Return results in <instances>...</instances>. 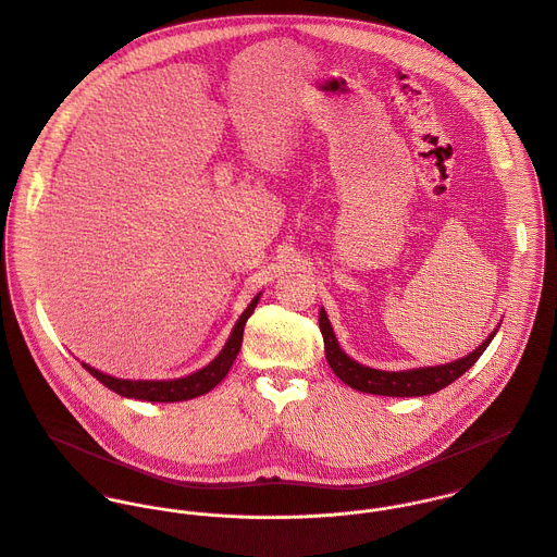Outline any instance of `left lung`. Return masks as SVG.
<instances>
[{"instance_id": "left-lung-1", "label": "left lung", "mask_w": 557, "mask_h": 557, "mask_svg": "<svg viewBox=\"0 0 557 557\" xmlns=\"http://www.w3.org/2000/svg\"><path fill=\"white\" fill-rule=\"evenodd\" d=\"M319 327L323 334L325 343V358L332 367V371L343 380L347 386L369 393V395H384V397H423L443 391L451 382H456L460 375H465L486 351L491 341L495 338L499 325L495 332L488 334V338L469 356L438 364V367H419V369H408V371H380L373 367H364L358 360L349 358L341 345L338 338L332 330V323L327 319L325 308L319 310Z\"/></svg>"}]
</instances>
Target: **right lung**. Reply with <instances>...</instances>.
<instances>
[{
    "instance_id": "obj_1",
    "label": "right lung",
    "mask_w": 557,
    "mask_h": 557,
    "mask_svg": "<svg viewBox=\"0 0 557 557\" xmlns=\"http://www.w3.org/2000/svg\"><path fill=\"white\" fill-rule=\"evenodd\" d=\"M260 295L262 293H258L251 299V304L245 308V312L238 317V321L232 327V334L225 341L219 356H214L212 362H208L203 369H199L190 375L175 377V380H121V377H112L108 373H101V371H97L95 367H90L86 362H82V367L95 380H99L106 388H110L116 395L127 397V399H140V401H151V404H175V401H186V399L201 397V395L210 393L216 384H221V380L232 369V364H234V360L240 351V345H243L245 323L253 314V310L260 301Z\"/></svg>"
}]
</instances>
